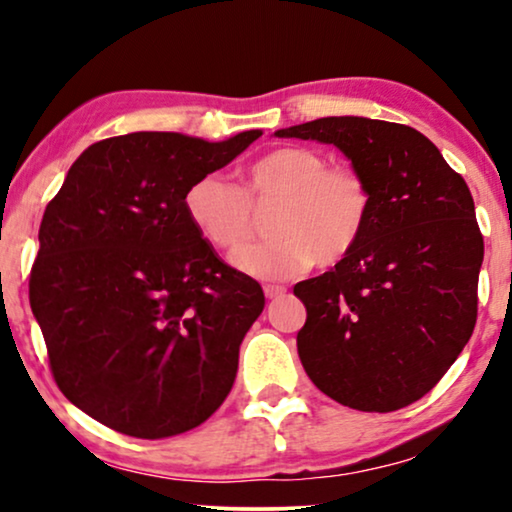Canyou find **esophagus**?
<instances>
[{
    "instance_id": "1",
    "label": "esophagus",
    "mask_w": 512,
    "mask_h": 512,
    "mask_svg": "<svg viewBox=\"0 0 512 512\" xmlns=\"http://www.w3.org/2000/svg\"><path fill=\"white\" fill-rule=\"evenodd\" d=\"M263 293L268 300H275V298H282L286 293V286H279V284H265L263 286Z\"/></svg>"
}]
</instances>
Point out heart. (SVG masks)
Wrapping results in <instances>:
<instances>
[{"mask_svg": "<svg viewBox=\"0 0 512 512\" xmlns=\"http://www.w3.org/2000/svg\"><path fill=\"white\" fill-rule=\"evenodd\" d=\"M272 240L249 244L230 263L256 279H289L314 263L335 265L352 254L366 230L370 193L352 167L328 165L324 153L282 146L249 167L237 188L207 174L188 186L186 214L195 230L219 249H235L251 235V202L277 200Z\"/></svg>", "mask_w": 512, "mask_h": 512, "instance_id": "obj_1", "label": "heart"}]
</instances>
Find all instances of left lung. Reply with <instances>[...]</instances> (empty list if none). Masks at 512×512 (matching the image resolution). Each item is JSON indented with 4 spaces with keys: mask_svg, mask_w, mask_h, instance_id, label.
Instances as JSON below:
<instances>
[{
    "mask_svg": "<svg viewBox=\"0 0 512 512\" xmlns=\"http://www.w3.org/2000/svg\"><path fill=\"white\" fill-rule=\"evenodd\" d=\"M275 137L342 151L370 214L352 254L293 286L307 310L298 356L347 408L391 412L436 387L471 338L485 244L461 174L410 125L326 116Z\"/></svg>",
    "mask_w": 512,
    "mask_h": 512,
    "instance_id": "8db88e82",
    "label": "left lung"
}]
</instances>
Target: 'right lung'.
Instances as JSON below:
<instances>
[{"label": "right lung", "mask_w": 512, "mask_h": 512, "mask_svg": "<svg viewBox=\"0 0 512 512\" xmlns=\"http://www.w3.org/2000/svg\"><path fill=\"white\" fill-rule=\"evenodd\" d=\"M261 135L102 139L48 202L32 314L62 394L109 429L177 436L212 417L233 389L265 296L202 240L184 195Z\"/></svg>", "instance_id": "1"}]
</instances>
